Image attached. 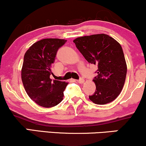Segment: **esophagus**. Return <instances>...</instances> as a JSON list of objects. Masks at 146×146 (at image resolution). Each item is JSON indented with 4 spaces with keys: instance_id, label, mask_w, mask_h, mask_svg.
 <instances>
[{
    "instance_id": "1",
    "label": "esophagus",
    "mask_w": 146,
    "mask_h": 146,
    "mask_svg": "<svg viewBox=\"0 0 146 146\" xmlns=\"http://www.w3.org/2000/svg\"><path fill=\"white\" fill-rule=\"evenodd\" d=\"M77 82H78V83H80V84H83L84 82H85V81H84V80L83 78H81V79H80V80H77Z\"/></svg>"
}]
</instances>
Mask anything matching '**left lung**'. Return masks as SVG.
I'll return each instance as SVG.
<instances>
[{
  "label": "left lung",
  "instance_id": "left-lung-1",
  "mask_svg": "<svg viewBox=\"0 0 146 146\" xmlns=\"http://www.w3.org/2000/svg\"><path fill=\"white\" fill-rule=\"evenodd\" d=\"M73 42L88 62L98 67L93 80L96 91L89 99L97 105L113 101L123 88L127 71L120 43L105 34L80 36Z\"/></svg>",
  "mask_w": 146,
  "mask_h": 146
}]
</instances>
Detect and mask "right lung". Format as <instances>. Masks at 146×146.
Returning a JSON list of instances; mask_svg holds the SVG:
<instances>
[{"label": "right lung", "instance_id": "1", "mask_svg": "<svg viewBox=\"0 0 146 146\" xmlns=\"http://www.w3.org/2000/svg\"><path fill=\"white\" fill-rule=\"evenodd\" d=\"M60 38H43L33 44L24 54L21 78L29 96L43 108L59 104L68 82L51 79L57 51L66 43Z\"/></svg>", "mask_w": 146, "mask_h": 146}]
</instances>
